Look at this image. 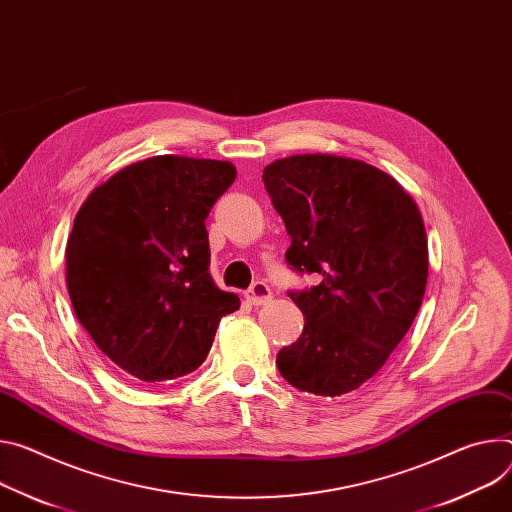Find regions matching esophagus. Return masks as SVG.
<instances>
[{
  "label": "esophagus",
  "instance_id": "34e87169",
  "mask_svg": "<svg viewBox=\"0 0 512 512\" xmlns=\"http://www.w3.org/2000/svg\"><path fill=\"white\" fill-rule=\"evenodd\" d=\"M247 300H249L253 306H263V304L271 302V290H269V286L263 284V282L253 284V288L247 292Z\"/></svg>",
  "mask_w": 512,
  "mask_h": 512
}]
</instances>
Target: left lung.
Segmentation results:
<instances>
[{
	"mask_svg": "<svg viewBox=\"0 0 512 512\" xmlns=\"http://www.w3.org/2000/svg\"><path fill=\"white\" fill-rule=\"evenodd\" d=\"M263 183L292 239L286 261L322 277L290 294L304 331L277 353V369L302 392L349 394L384 367L423 304V216L392 175L351 157L277 159Z\"/></svg>",
	"mask_w": 512,
	"mask_h": 512,
	"instance_id": "8db88e82",
	"label": "left lung"
}]
</instances>
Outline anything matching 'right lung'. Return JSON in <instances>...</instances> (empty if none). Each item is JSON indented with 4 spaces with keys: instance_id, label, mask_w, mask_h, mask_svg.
<instances>
[{
    "instance_id": "add662e5",
    "label": "right lung",
    "mask_w": 512,
    "mask_h": 512,
    "mask_svg": "<svg viewBox=\"0 0 512 512\" xmlns=\"http://www.w3.org/2000/svg\"><path fill=\"white\" fill-rule=\"evenodd\" d=\"M228 161L157 155L87 196L67 239V290L81 327L124 374L171 382L196 371L218 320L239 310L208 271L204 220L230 188Z\"/></svg>"
}]
</instances>
